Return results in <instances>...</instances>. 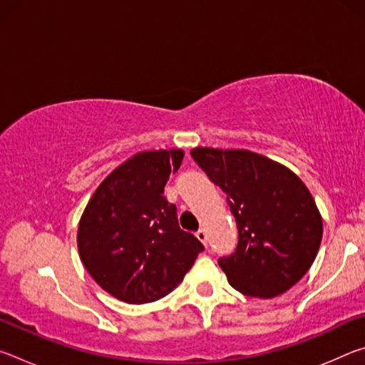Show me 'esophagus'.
<instances>
[{
	"label": "esophagus",
	"mask_w": 365,
	"mask_h": 365,
	"mask_svg": "<svg viewBox=\"0 0 365 365\" xmlns=\"http://www.w3.org/2000/svg\"><path fill=\"white\" fill-rule=\"evenodd\" d=\"M196 237L202 245H207V233H206L205 228H200V230L196 232Z\"/></svg>",
	"instance_id": "34e87169"
}]
</instances>
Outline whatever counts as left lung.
<instances>
[{"label": "left lung", "instance_id": "left-lung-1", "mask_svg": "<svg viewBox=\"0 0 365 365\" xmlns=\"http://www.w3.org/2000/svg\"><path fill=\"white\" fill-rule=\"evenodd\" d=\"M191 158L227 195L237 222V248L219 259L228 283L257 298L296 285L322 242V217L301 178L248 150L195 148Z\"/></svg>", "mask_w": 365, "mask_h": 365}]
</instances>
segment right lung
I'll return each mask as SVG.
<instances>
[{
  "label": "right lung",
  "mask_w": 365,
  "mask_h": 365,
  "mask_svg": "<svg viewBox=\"0 0 365 365\" xmlns=\"http://www.w3.org/2000/svg\"><path fill=\"white\" fill-rule=\"evenodd\" d=\"M182 150L143 151L104 178L78 224L80 259L104 292L128 304L169 294L205 246L178 227L165 200Z\"/></svg>",
  "instance_id": "right-lung-1"
}]
</instances>
